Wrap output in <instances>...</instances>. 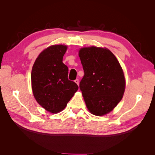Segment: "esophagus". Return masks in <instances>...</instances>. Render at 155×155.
Returning a JSON list of instances; mask_svg holds the SVG:
<instances>
[{"mask_svg": "<svg viewBox=\"0 0 155 155\" xmlns=\"http://www.w3.org/2000/svg\"><path fill=\"white\" fill-rule=\"evenodd\" d=\"M74 81H75V82H76V83L78 84V85H79V79H76V80H75Z\"/></svg>", "mask_w": 155, "mask_h": 155, "instance_id": "esophagus-1", "label": "esophagus"}]
</instances>
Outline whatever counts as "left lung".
<instances>
[{
	"label": "left lung",
	"mask_w": 155,
	"mask_h": 155,
	"mask_svg": "<svg viewBox=\"0 0 155 155\" xmlns=\"http://www.w3.org/2000/svg\"><path fill=\"white\" fill-rule=\"evenodd\" d=\"M79 56L85 74L79 88L87 107L94 115L104 116L113 110L123 97L125 87L123 70L107 48H83Z\"/></svg>",
	"instance_id": "obj_1"
}]
</instances>
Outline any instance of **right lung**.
Segmentation results:
<instances>
[{
  "instance_id": "1",
  "label": "right lung",
  "mask_w": 155,
  "mask_h": 155,
  "mask_svg": "<svg viewBox=\"0 0 155 155\" xmlns=\"http://www.w3.org/2000/svg\"><path fill=\"white\" fill-rule=\"evenodd\" d=\"M67 46L53 45L43 50L33 66L31 79L34 96L38 104L51 113H58L78 90L68 78V68L63 63Z\"/></svg>"
}]
</instances>
